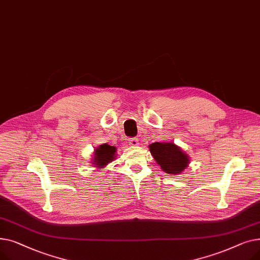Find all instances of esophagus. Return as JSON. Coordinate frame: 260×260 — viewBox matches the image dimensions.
<instances>
[{
	"instance_id": "1",
	"label": "esophagus",
	"mask_w": 260,
	"mask_h": 260,
	"mask_svg": "<svg viewBox=\"0 0 260 260\" xmlns=\"http://www.w3.org/2000/svg\"><path fill=\"white\" fill-rule=\"evenodd\" d=\"M128 141H129V144L133 145V146H136V145L139 144V140H138V138H136V137L131 138Z\"/></svg>"
}]
</instances>
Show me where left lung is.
Masks as SVG:
<instances>
[{"label": "left lung", "instance_id": "obj_1", "mask_svg": "<svg viewBox=\"0 0 260 260\" xmlns=\"http://www.w3.org/2000/svg\"><path fill=\"white\" fill-rule=\"evenodd\" d=\"M149 151L161 169L168 174H179L188 165L187 155L172 142L152 143L149 145Z\"/></svg>", "mask_w": 260, "mask_h": 260}]
</instances>
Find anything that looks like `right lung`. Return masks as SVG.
I'll return each mask as SVG.
<instances>
[{"instance_id":"1","label":"right lung","mask_w":260,"mask_h":260,"mask_svg":"<svg viewBox=\"0 0 260 260\" xmlns=\"http://www.w3.org/2000/svg\"><path fill=\"white\" fill-rule=\"evenodd\" d=\"M116 147L111 146L109 144H102L100 147L95 148V154H94V159L92 160L93 163L97 168H102L106 166L107 163L114 160L115 155H116Z\"/></svg>"}]
</instances>
